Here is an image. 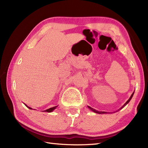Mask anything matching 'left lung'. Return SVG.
<instances>
[{"mask_svg":"<svg viewBox=\"0 0 148 148\" xmlns=\"http://www.w3.org/2000/svg\"><path fill=\"white\" fill-rule=\"evenodd\" d=\"M133 94H134V92H133V94H132V96H130V99L126 102V103H125V104L122 107H121V108L119 109V110H120V109H122V108H123V107L125 106H126L127 104H128V103L130 102V100L132 99V97H133ZM88 107H89V109H90L91 110H92L93 112H96V113H97V114H107V112H101V111H98V110H95V109H94L93 108H92V107H89V106H88ZM109 113V112H108Z\"/></svg>","mask_w":148,"mask_h":148,"instance_id":"1","label":"left lung"}]
</instances>
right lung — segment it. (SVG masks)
<instances>
[{
  "label": "right lung",
  "instance_id": "obj_1",
  "mask_svg": "<svg viewBox=\"0 0 148 148\" xmlns=\"http://www.w3.org/2000/svg\"><path fill=\"white\" fill-rule=\"evenodd\" d=\"M26 106L27 107H28V108L29 109H32L31 108V107H28L26 105ZM57 107V106H55V107H51V108H50V109H47V110H44V112H52L53 110H54Z\"/></svg>",
  "mask_w": 148,
  "mask_h": 148
}]
</instances>
